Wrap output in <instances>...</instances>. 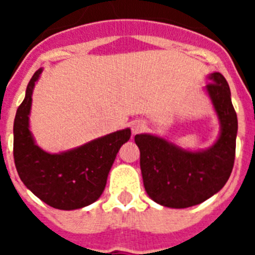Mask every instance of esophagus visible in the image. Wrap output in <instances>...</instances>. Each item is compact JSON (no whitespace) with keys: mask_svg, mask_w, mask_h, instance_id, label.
<instances>
[{"mask_svg":"<svg viewBox=\"0 0 255 255\" xmlns=\"http://www.w3.org/2000/svg\"><path fill=\"white\" fill-rule=\"evenodd\" d=\"M141 129H143V125H141L140 123H135L134 125H132V132H134V134L141 131Z\"/></svg>","mask_w":255,"mask_h":255,"instance_id":"1","label":"esophagus"}]
</instances>
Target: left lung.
Segmentation results:
<instances>
[{"label":"left lung","mask_w":255,"mask_h":255,"mask_svg":"<svg viewBox=\"0 0 255 255\" xmlns=\"http://www.w3.org/2000/svg\"><path fill=\"white\" fill-rule=\"evenodd\" d=\"M208 78L206 91L221 124L220 136L211 148L191 152L159 136L135 135L144 188L150 199L163 207L200 204L224 188L233 171L238 117L231 92L222 74L213 73Z\"/></svg>","instance_id":"1"}]
</instances>
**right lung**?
I'll return each instance as SVG.
<instances>
[{"mask_svg": "<svg viewBox=\"0 0 255 255\" xmlns=\"http://www.w3.org/2000/svg\"><path fill=\"white\" fill-rule=\"evenodd\" d=\"M42 71L31 76L13 121L15 166L24 185L44 203L64 211L83 208L101 197L117 152L131 131L119 130L67 152H44L29 130L31 94Z\"/></svg>", "mask_w": 255, "mask_h": 255, "instance_id": "obj_1", "label": "right lung"}]
</instances>
